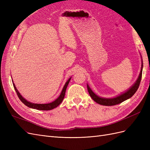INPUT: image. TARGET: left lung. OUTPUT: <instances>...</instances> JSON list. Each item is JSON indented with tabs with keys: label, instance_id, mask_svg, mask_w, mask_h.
Listing matches in <instances>:
<instances>
[{
	"label": "left lung",
	"instance_id": "1",
	"mask_svg": "<svg viewBox=\"0 0 150 150\" xmlns=\"http://www.w3.org/2000/svg\"><path fill=\"white\" fill-rule=\"evenodd\" d=\"M143 66V65L142 63V69H141L140 74L139 75V77H138L137 81H136V83H134V84L132 86V87L129 88L125 93L122 94L120 95V96H117L116 98H111V99L110 98H108V99L103 98H101V97L97 96L96 94H95L92 91V90L90 89L89 86L87 85L88 91L90 96L91 97V98L95 102L99 104H101V105H104V106H114V105H116V104H120L122 102L126 101V99H128L130 98L131 97H132L134 94V93L137 92V91L138 90V89L139 88V84L141 82V79H142V77Z\"/></svg>",
	"mask_w": 150,
	"mask_h": 150
}]
</instances>
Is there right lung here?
<instances>
[{"label":"right lung","mask_w":150,"mask_h":150,"mask_svg":"<svg viewBox=\"0 0 150 150\" xmlns=\"http://www.w3.org/2000/svg\"><path fill=\"white\" fill-rule=\"evenodd\" d=\"M71 78H70L69 79L67 80V82L66 83L64 88H63L62 90V92L60 94V96L58 97L57 99H56L55 101L51 103H48V104H35V103H32L30 102H29L27 100H25V99L22 97L21 94L18 92L17 89H16V86L15 84L13 83V88H14V89L16 91V92L17 94L18 97H19V98L20 99V100L23 103L25 106H27L29 108H33V109H35V110H43V111H48V110H52V109L56 108L57 106H58L59 104L62 103L63 99H64V96H65V93H66V88L67 87V85L68 84H69V81L71 80Z\"/></svg>","instance_id":"obj_1"}]
</instances>
